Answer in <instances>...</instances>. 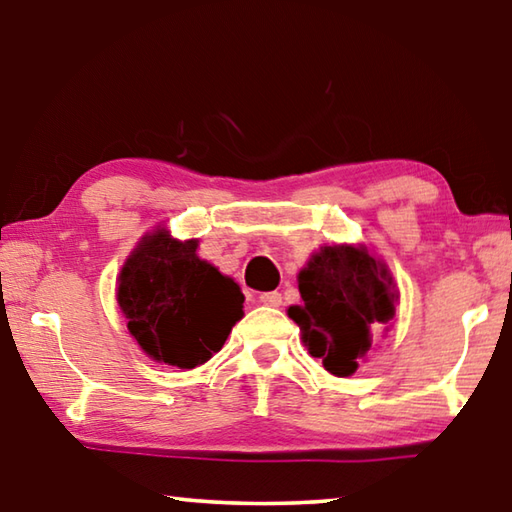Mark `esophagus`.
<instances>
[{"label":"esophagus","instance_id":"esophagus-1","mask_svg":"<svg viewBox=\"0 0 512 512\" xmlns=\"http://www.w3.org/2000/svg\"><path fill=\"white\" fill-rule=\"evenodd\" d=\"M259 302H264L266 307H280L282 305V293L277 291H266L259 296Z\"/></svg>","mask_w":512,"mask_h":512}]
</instances>
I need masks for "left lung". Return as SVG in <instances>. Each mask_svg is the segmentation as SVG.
<instances>
[{"instance_id": "left-lung-1", "label": "left lung", "mask_w": 512, "mask_h": 512, "mask_svg": "<svg viewBox=\"0 0 512 512\" xmlns=\"http://www.w3.org/2000/svg\"><path fill=\"white\" fill-rule=\"evenodd\" d=\"M302 305L289 307L311 357L350 377L395 318L397 289L388 266L366 246H323L298 273Z\"/></svg>"}]
</instances>
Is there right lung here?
Listing matches in <instances>:
<instances>
[{
	"label": "right lung",
	"instance_id": "1",
	"mask_svg": "<svg viewBox=\"0 0 512 512\" xmlns=\"http://www.w3.org/2000/svg\"><path fill=\"white\" fill-rule=\"evenodd\" d=\"M196 239L158 228L142 237L119 273L117 302L128 332L153 361L192 370L223 348L244 316V293L196 255Z\"/></svg>",
	"mask_w": 512,
	"mask_h": 512
}]
</instances>
